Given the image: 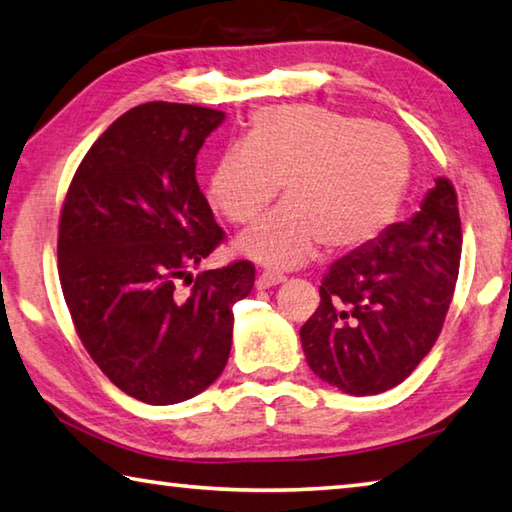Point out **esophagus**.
<instances>
[{"label": "esophagus", "mask_w": 512, "mask_h": 512, "mask_svg": "<svg viewBox=\"0 0 512 512\" xmlns=\"http://www.w3.org/2000/svg\"><path fill=\"white\" fill-rule=\"evenodd\" d=\"M287 277L282 273H275V271H264L257 275V289H268V287H275V284H282Z\"/></svg>", "instance_id": "1"}]
</instances>
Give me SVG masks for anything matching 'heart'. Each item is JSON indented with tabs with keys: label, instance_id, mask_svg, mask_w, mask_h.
Segmentation results:
<instances>
[{
	"label": "heart",
	"instance_id": "heart-1",
	"mask_svg": "<svg viewBox=\"0 0 512 512\" xmlns=\"http://www.w3.org/2000/svg\"><path fill=\"white\" fill-rule=\"evenodd\" d=\"M411 178L402 135L316 106L264 108L246 142L225 149L210 176V203L230 223H250L280 192L287 203L237 239L257 264L289 268L318 244L354 250L393 223Z\"/></svg>",
	"mask_w": 512,
	"mask_h": 512
}]
</instances>
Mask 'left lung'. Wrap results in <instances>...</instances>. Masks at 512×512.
<instances>
[{
    "mask_svg": "<svg viewBox=\"0 0 512 512\" xmlns=\"http://www.w3.org/2000/svg\"><path fill=\"white\" fill-rule=\"evenodd\" d=\"M456 189L436 178L409 221L334 262L300 327L309 368L350 395H377L427 357L452 305L461 264Z\"/></svg>",
    "mask_w": 512,
    "mask_h": 512,
    "instance_id": "8db88e82",
    "label": "left lung"
}]
</instances>
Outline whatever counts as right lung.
Segmentation results:
<instances>
[{
    "mask_svg": "<svg viewBox=\"0 0 512 512\" xmlns=\"http://www.w3.org/2000/svg\"><path fill=\"white\" fill-rule=\"evenodd\" d=\"M221 110L151 101L121 115L85 153L58 225V275L76 334L112 384L144 404L203 393L230 357L232 307L255 266L189 277L223 241L196 183V155Z\"/></svg>",
    "mask_w": 512,
    "mask_h": 512,
    "instance_id": "add662e5",
    "label": "right lung"
}]
</instances>
